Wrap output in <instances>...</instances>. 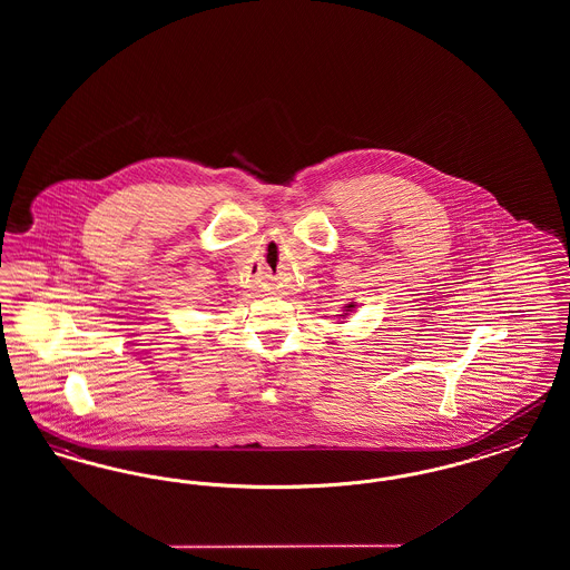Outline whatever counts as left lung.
Returning <instances> with one entry per match:
<instances>
[{"label":"left lung","instance_id":"1","mask_svg":"<svg viewBox=\"0 0 570 570\" xmlns=\"http://www.w3.org/2000/svg\"><path fill=\"white\" fill-rule=\"evenodd\" d=\"M348 307H354V305H348Z\"/></svg>","mask_w":570,"mask_h":570}]
</instances>
